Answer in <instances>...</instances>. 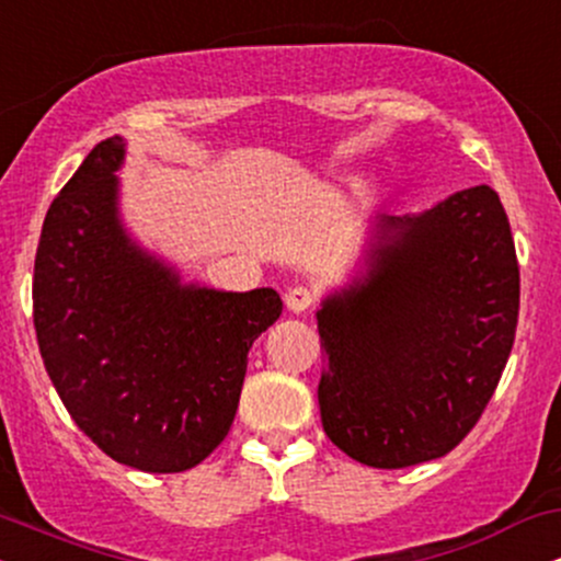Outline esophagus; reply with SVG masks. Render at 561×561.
Wrapping results in <instances>:
<instances>
[{
    "label": "esophagus",
    "mask_w": 561,
    "mask_h": 561,
    "mask_svg": "<svg viewBox=\"0 0 561 561\" xmlns=\"http://www.w3.org/2000/svg\"><path fill=\"white\" fill-rule=\"evenodd\" d=\"M285 306L293 313H302L313 306V293L308 287H289L285 293Z\"/></svg>",
    "instance_id": "34e87169"
}]
</instances>
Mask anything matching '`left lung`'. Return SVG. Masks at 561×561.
Masks as SVG:
<instances>
[{"instance_id":"obj_1","label":"left lung","mask_w":561,"mask_h":561,"mask_svg":"<svg viewBox=\"0 0 561 561\" xmlns=\"http://www.w3.org/2000/svg\"><path fill=\"white\" fill-rule=\"evenodd\" d=\"M517 313V253L491 186L377 216L362 268L317 311L327 437L377 469L446 456L491 401Z\"/></svg>"}]
</instances>
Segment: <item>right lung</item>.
<instances>
[{
  "instance_id": "add662e5",
  "label": "right lung",
  "mask_w": 561,
  "mask_h": 561,
  "mask_svg": "<svg viewBox=\"0 0 561 561\" xmlns=\"http://www.w3.org/2000/svg\"><path fill=\"white\" fill-rule=\"evenodd\" d=\"M126 139L100 141L49 205L34 263V327L68 414L118 465L197 467L229 433L248 351L279 319L272 287L184 282L121 218Z\"/></svg>"
}]
</instances>
